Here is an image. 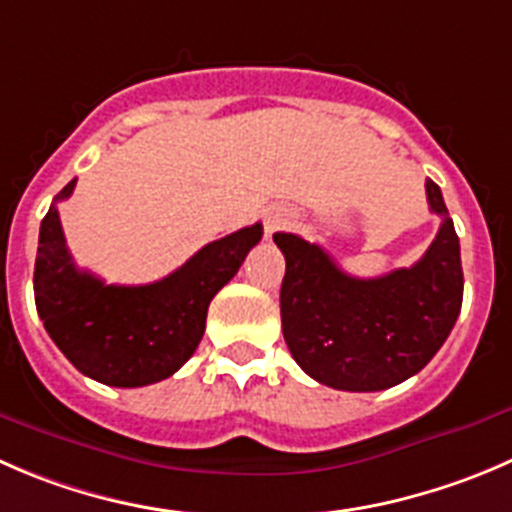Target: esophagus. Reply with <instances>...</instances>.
Returning <instances> with one entry per match:
<instances>
[{"label":"esophagus","mask_w":512,"mask_h":512,"mask_svg":"<svg viewBox=\"0 0 512 512\" xmlns=\"http://www.w3.org/2000/svg\"><path fill=\"white\" fill-rule=\"evenodd\" d=\"M292 215L285 210V207H272V210H267L265 215V232L267 235H272V232L282 230V227L290 225Z\"/></svg>","instance_id":"34e87169"}]
</instances>
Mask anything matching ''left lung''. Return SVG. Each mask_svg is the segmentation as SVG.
<instances>
[{
	"instance_id": "8db88e82",
	"label": "left lung",
	"mask_w": 512,
	"mask_h": 512,
	"mask_svg": "<svg viewBox=\"0 0 512 512\" xmlns=\"http://www.w3.org/2000/svg\"><path fill=\"white\" fill-rule=\"evenodd\" d=\"M428 205L443 217L413 267L352 277L320 245L290 232L272 240L285 255L282 335L297 365L327 388L388 390L423 370L443 347L463 305L460 240L433 180Z\"/></svg>"
}]
</instances>
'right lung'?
Listing matches in <instances>:
<instances>
[{"mask_svg":"<svg viewBox=\"0 0 512 512\" xmlns=\"http://www.w3.org/2000/svg\"><path fill=\"white\" fill-rule=\"evenodd\" d=\"M44 215L34 262V302L44 330L82 375L112 388H142L175 375L205 335L212 297L237 275L262 240V225L210 242L180 270L150 285H107L77 270L64 242L57 202Z\"/></svg>","mask_w":512,"mask_h":512,"instance_id":"add662e5","label":"right lung"}]
</instances>
